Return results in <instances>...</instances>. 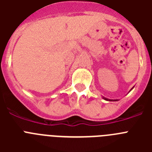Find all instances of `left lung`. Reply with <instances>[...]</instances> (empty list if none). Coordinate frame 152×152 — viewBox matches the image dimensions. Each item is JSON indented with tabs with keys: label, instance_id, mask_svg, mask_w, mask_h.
I'll return each instance as SVG.
<instances>
[{
	"label": "left lung",
	"instance_id": "1",
	"mask_svg": "<svg viewBox=\"0 0 152 152\" xmlns=\"http://www.w3.org/2000/svg\"><path fill=\"white\" fill-rule=\"evenodd\" d=\"M104 99H105V100H107V99H106V98H104Z\"/></svg>",
	"mask_w": 152,
	"mask_h": 152
}]
</instances>
